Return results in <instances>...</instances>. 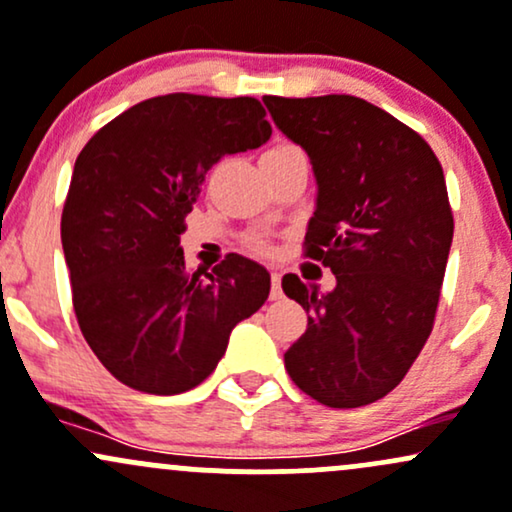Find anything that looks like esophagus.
Listing matches in <instances>:
<instances>
[{
    "label": "esophagus",
    "instance_id": "34e87169",
    "mask_svg": "<svg viewBox=\"0 0 512 512\" xmlns=\"http://www.w3.org/2000/svg\"><path fill=\"white\" fill-rule=\"evenodd\" d=\"M269 299L277 301L282 299V284H279V274L272 272V291H269Z\"/></svg>",
    "mask_w": 512,
    "mask_h": 512
}]
</instances>
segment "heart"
<instances>
[{"label":"heart","mask_w":512,"mask_h":512,"mask_svg":"<svg viewBox=\"0 0 512 512\" xmlns=\"http://www.w3.org/2000/svg\"><path fill=\"white\" fill-rule=\"evenodd\" d=\"M291 150H299V148H296V145H291V143H284V140H282V143L272 145L267 153H291ZM247 247H250L255 255H269V252H272V245H269L267 238H262V235H252V238H247Z\"/></svg>","instance_id":"1"}]
</instances>
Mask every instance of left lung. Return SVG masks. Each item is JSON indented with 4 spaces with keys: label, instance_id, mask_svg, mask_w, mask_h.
Wrapping results in <instances>:
<instances>
[{
    "label": "left lung",
    "instance_id": "8db88e82",
    "mask_svg": "<svg viewBox=\"0 0 512 512\" xmlns=\"http://www.w3.org/2000/svg\"><path fill=\"white\" fill-rule=\"evenodd\" d=\"M262 101L311 157L318 199L303 255L338 282L318 294L282 279L308 313L284 367L323 406H367L401 384L432 333L454 233L442 165L413 128L359 97Z\"/></svg>",
    "mask_w": 512,
    "mask_h": 512
}]
</instances>
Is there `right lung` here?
Instances as JSON below:
<instances>
[{
    "instance_id": "1",
    "label": "right lung",
    "mask_w": 512,
    "mask_h": 512,
    "mask_svg": "<svg viewBox=\"0 0 512 512\" xmlns=\"http://www.w3.org/2000/svg\"><path fill=\"white\" fill-rule=\"evenodd\" d=\"M252 97L174 92L99 128L72 170L60 238L77 323L121 384L184 393L216 369L230 330L269 296L265 267L228 255L184 265L179 235L206 172L272 136Z\"/></svg>"
}]
</instances>
